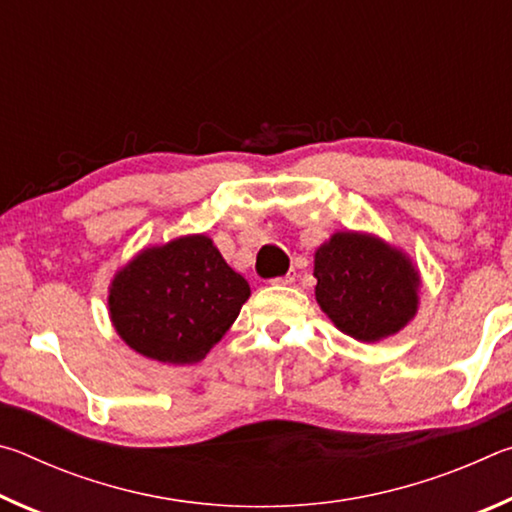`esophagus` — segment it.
Here are the masks:
<instances>
[{"mask_svg":"<svg viewBox=\"0 0 512 512\" xmlns=\"http://www.w3.org/2000/svg\"><path fill=\"white\" fill-rule=\"evenodd\" d=\"M293 280H296V275H293V273H287V275L273 277V280H271V284H277V287H284V284H291Z\"/></svg>","mask_w":512,"mask_h":512,"instance_id":"34e87169","label":"esophagus"}]
</instances>
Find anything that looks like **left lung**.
<instances>
[{
    "label": "left lung",
    "mask_w": 512,
    "mask_h": 512,
    "mask_svg": "<svg viewBox=\"0 0 512 512\" xmlns=\"http://www.w3.org/2000/svg\"><path fill=\"white\" fill-rule=\"evenodd\" d=\"M316 300L341 332L379 341L418 309V271L400 250L357 232H336L316 250Z\"/></svg>",
    "instance_id": "8db88e82"
}]
</instances>
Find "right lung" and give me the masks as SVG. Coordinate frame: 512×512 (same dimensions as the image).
Masks as SVG:
<instances>
[{"mask_svg":"<svg viewBox=\"0 0 512 512\" xmlns=\"http://www.w3.org/2000/svg\"><path fill=\"white\" fill-rule=\"evenodd\" d=\"M250 287L203 235L146 248L110 287L112 325L133 350L164 363L201 361L235 323Z\"/></svg>","mask_w":512,"mask_h":512,"instance_id":"right-lung-1","label":"right lung"}]
</instances>
